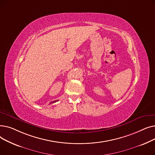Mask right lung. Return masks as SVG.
<instances>
[{
    "mask_svg": "<svg viewBox=\"0 0 155 155\" xmlns=\"http://www.w3.org/2000/svg\"><path fill=\"white\" fill-rule=\"evenodd\" d=\"M58 100H57V101H53V102H51L50 104H51V103H54V102H57V101H58Z\"/></svg>",
    "mask_w": 155,
    "mask_h": 155,
    "instance_id": "1",
    "label": "right lung"
}]
</instances>
